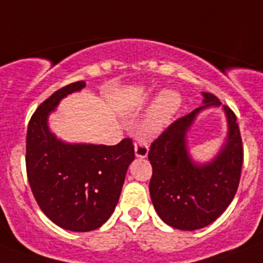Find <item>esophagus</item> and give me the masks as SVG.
Returning a JSON list of instances; mask_svg holds the SVG:
<instances>
[{"label": "esophagus", "mask_w": 263, "mask_h": 263, "mask_svg": "<svg viewBox=\"0 0 263 263\" xmlns=\"http://www.w3.org/2000/svg\"><path fill=\"white\" fill-rule=\"evenodd\" d=\"M134 154L137 158H146L148 154V146L143 141H137L134 143Z\"/></svg>", "instance_id": "34e87169"}]
</instances>
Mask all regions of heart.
<instances>
[{"instance_id":"obj_1","label":"heart","mask_w":263,"mask_h":263,"mask_svg":"<svg viewBox=\"0 0 263 263\" xmlns=\"http://www.w3.org/2000/svg\"><path fill=\"white\" fill-rule=\"evenodd\" d=\"M139 92L141 90H136L134 97H138ZM180 103H182V99L176 90L166 89L160 92V95L153 104L150 111L146 116L145 121H143V132L147 134L160 133L164 127L168 126L173 117L178 111Z\"/></svg>"}]
</instances>
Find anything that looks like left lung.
<instances>
[{
    "mask_svg": "<svg viewBox=\"0 0 263 263\" xmlns=\"http://www.w3.org/2000/svg\"><path fill=\"white\" fill-rule=\"evenodd\" d=\"M203 105L176 120L153 142L150 197L163 222L180 231H196L212 224L232 203L238 188L243 152L236 115L212 93L201 92ZM221 107L227 136L220 150L206 162L192 158L187 133L197 116Z\"/></svg>",
    "mask_w": 263,
    "mask_h": 263,
    "instance_id": "left-lung-1",
    "label": "left lung"
}]
</instances>
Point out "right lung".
Returning <instances> with one entry per match:
<instances>
[{"label": "right lung", "instance_id": "1", "mask_svg": "<svg viewBox=\"0 0 263 263\" xmlns=\"http://www.w3.org/2000/svg\"><path fill=\"white\" fill-rule=\"evenodd\" d=\"M83 88L85 81H76L43 101L30 120L26 139L32 195L53 224L72 232L95 231L108 221L134 160L129 138L105 146L66 142L51 132V113L63 99Z\"/></svg>", "mask_w": 263, "mask_h": 263}]
</instances>
